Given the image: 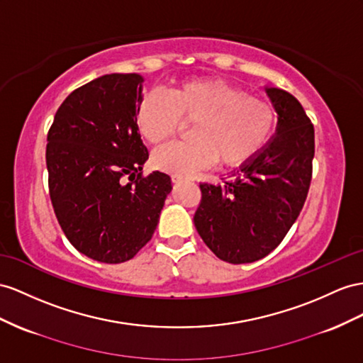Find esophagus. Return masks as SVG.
<instances>
[{"instance_id":"34e87169","label":"esophagus","mask_w":363,"mask_h":363,"mask_svg":"<svg viewBox=\"0 0 363 363\" xmlns=\"http://www.w3.org/2000/svg\"><path fill=\"white\" fill-rule=\"evenodd\" d=\"M172 181H173L174 184H179V182H184V181H187V178H184V176H178V174H173V176H172Z\"/></svg>"}]
</instances>
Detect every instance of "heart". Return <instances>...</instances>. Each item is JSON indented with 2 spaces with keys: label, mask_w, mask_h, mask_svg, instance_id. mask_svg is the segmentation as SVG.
<instances>
[{
  "label": "heart",
  "mask_w": 363,
  "mask_h": 363,
  "mask_svg": "<svg viewBox=\"0 0 363 363\" xmlns=\"http://www.w3.org/2000/svg\"><path fill=\"white\" fill-rule=\"evenodd\" d=\"M193 121L190 141L173 143L153 155L162 172L187 176L218 160L222 167L248 162L262 150L274 125L270 102L245 95L222 79H193L173 87L167 98L147 96L136 113L139 133L150 144H161Z\"/></svg>",
  "instance_id": "heart-1"
}]
</instances>
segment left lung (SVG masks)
<instances>
[{"instance_id": "obj_1", "label": "left lung", "mask_w": 363, "mask_h": 363, "mask_svg": "<svg viewBox=\"0 0 363 363\" xmlns=\"http://www.w3.org/2000/svg\"><path fill=\"white\" fill-rule=\"evenodd\" d=\"M277 113L276 132L224 184H199L194 227L222 261L250 264L282 242L303 207L311 181L314 128L301 102L265 86Z\"/></svg>"}]
</instances>
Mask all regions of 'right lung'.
<instances>
[{
	"instance_id": "1",
	"label": "right lung",
	"mask_w": 363,
	"mask_h": 363,
	"mask_svg": "<svg viewBox=\"0 0 363 363\" xmlns=\"http://www.w3.org/2000/svg\"><path fill=\"white\" fill-rule=\"evenodd\" d=\"M143 82L138 73H110L73 90L48 135L55 215L69 242L98 262L130 261L152 239L172 191L167 173L141 176Z\"/></svg>"
}]
</instances>
